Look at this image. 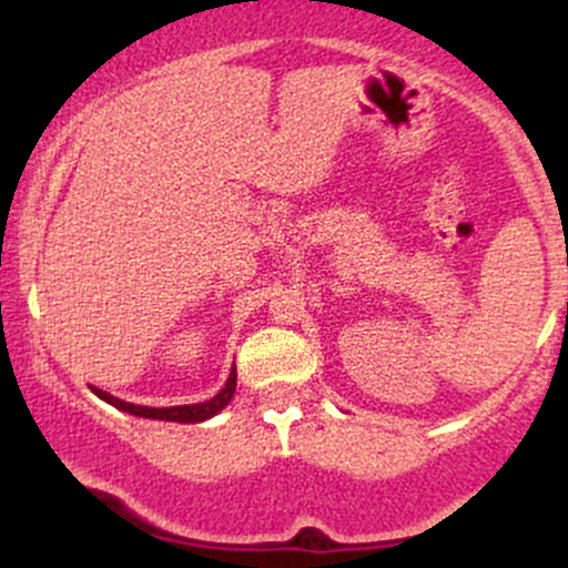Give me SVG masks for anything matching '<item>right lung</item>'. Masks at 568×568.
<instances>
[{"instance_id": "1", "label": "right lung", "mask_w": 568, "mask_h": 568, "mask_svg": "<svg viewBox=\"0 0 568 568\" xmlns=\"http://www.w3.org/2000/svg\"><path fill=\"white\" fill-rule=\"evenodd\" d=\"M234 387H237V371H230V379H226L224 387L219 389V395H213L211 400L205 403H192V406H171V408H149V406H135V403H125L120 400V397L103 393V389L98 387H90L93 393L101 397V400L112 403L114 408L120 410H128V414L133 416H143V419H162V422H179V425H194V422H205L211 419V416H216L221 408L226 406V403L232 400L234 395Z\"/></svg>"}]
</instances>
